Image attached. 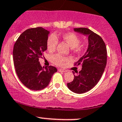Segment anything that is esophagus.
<instances>
[{"instance_id": "34e87169", "label": "esophagus", "mask_w": 122, "mask_h": 122, "mask_svg": "<svg viewBox=\"0 0 122 122\" xmlns=\"http://www.w3.org/2000/svg\"><path fill=\"white\" fill-rule=\"evenodd\" d=\"M58 71L62 72H67V71L65 70V69H59Z\"/></svg>"}]
</instances>
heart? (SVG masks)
I'll use <instances>...</instances> for the list:
<instances>
[{"label": "heart", "instance_id": "obj_1", "mask_svg": "<svg viewBox=\"0 0 122 122\" xmlns=\"http://www.w3.org/2000/svg\"><path fill=\"white\" fill-rule=\"evenodd\" d=\"M61 38L64 41H66L70 47L71 48L72 51L76 53L81 52L83 49L85 45L81 43V39L80 37L73 32H66L64 33L61 35ZM58 41L57 37L54 35H50L48 37L47 41V49L49 51H53L56 49L57 46ZM52 62L58 65V66H63L66 62L69 60L68 57H64L59 54L53 55L51 57Z\"/></svg>", "mask_w": 122, "mask_h": 122}]
</instances>
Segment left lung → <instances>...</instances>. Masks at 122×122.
Segmentation results:
<instances>
[{"mask_svg": "<svg viewBox=\"0 0 122 122\" xmlns=\"http://www.w3.org/2000/svg\"><path fill=\"white\" fill-rule=\"evenodd\" d=\"M74 30L87 35L89 39L86 53L75 63V65H81V70L74 75L73 81L67 83L70 90L81 94L93 89L101 79L107 65V51L105 43L98 34L86 28H74Z\"/></svg>", "mask_w": 122, "mask_h": 122, "instance_id": "1", "label": "left lung"}]
</instances>
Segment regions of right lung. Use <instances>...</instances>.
<instances>
[{"label":"right lung","instance_id":"obj_1","mask_svg":"<svg viewBox=\"0 0 122 122\" xmlns=\"http://www.w3.org/2000/svg\"><path fill=\"white\" fill-rule=\"evenodd\" d=\"M49 32L42 27L28 29L21 33L13 48V60L17 76L22 83L32 90L47 86L57 71L53 66L41 67L39 59L47 49Z\"/></svg>","mask_w":122,"mask_h":122}]
</instances>
